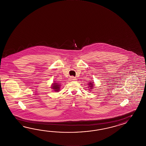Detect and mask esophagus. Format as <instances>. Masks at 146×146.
<instances>
[{"label": "esophagus", "instance_id": "obj_1", "mask_svg": "<svg viewBox=\"0 0 146 146\" xmlns=\"http://www.w3.org/2000/svg\"><path fill=\"white\" fill-rule=\"evenodd\" d=\"M76 80V78H74V77H70V78H69V80L72 81H75Z\"/></svg>", "mask_w": 146, "mask_h": 146}]
</instances>
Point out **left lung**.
<instances>
[{"label":"left lung","mask_w":146,"mask_h":146,"mask_svg":"<svg viewBox=\"0 0 146 146\" xmlns=\"http://www.w3.org/2000/svg\"><path fill=\"white\" fill-rule=\"evenodd\" d=\"M88 86H89L88 87V88H89L88 90L91 92V91H92V89H93V88H94V86H95V84L94 83L93 81H91V82H89L88 83Z\"/></svg>","instance_id":"left-lung-1"}]
</instances>
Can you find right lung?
<instances>
[{
    "instance_id": "add662e5",
    "label": "right lung",
    "mask_w": 146,
    "mask_h": 146,
    "mask_svg": "<svg viewBox=\"0 0 146 146\" xmlns=\"http://www.w3.org/2000/svg\"><path fill=\"white\" fill-rule=\"evenodd\" d=\"M60 87H61L60 84L58 83L56 81H54L53 84H51L50 88H52V89H53V91H55L56 92H58L60 90Z\"/></svg>"
}]
</instances>
